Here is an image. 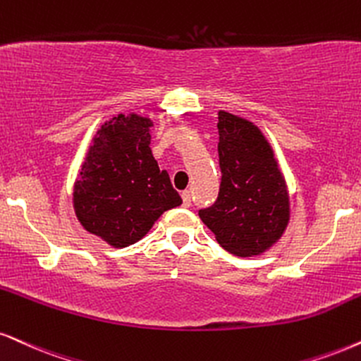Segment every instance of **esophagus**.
Returning <instances> with one entry per match:
<instances>
[{"instance_id":"esophagus-1","label":"esophagus","mask_w":361,"mask_h":361,"mask_svg":"<svg viewBox=\"0 0 361 361\" xmlns=\"http://www.w3.org/2000/svg\"><path fill=\"white\" fill-rule=\"evenodd\" d=\"M180 195H182V202H184V206L189 207L190 202H192V194H190V190H184Z\"/></svg>"}]
</instances>
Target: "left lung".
Returning a JSON list of instances; mask_svg holds the SVG:
<instances>
[{
  "label": "left lung",
  "instance_id": "1",
  "mask_svg": "<svg viewBox=\"0 0 361 361\" xmlns=\"http://www.w3.org/2000/svg\"><path fill=\"white\" fill-rule=\"evenodd\" d=\"M217 128L219 194L199 216L226 251L241 257L261 255L286 229V184L259 128L228 112H219Z\"/></svg>",
  "mask_w": 361,
  "mask_h": 361
}]
</instances>
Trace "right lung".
Instances as JSON below:
<instances>
[{
    "instance_id": "right-lung-1",
    "label": "right lung",
    "mask_w": 361,
    "mask_h": 361,
    "mask_svg": "<svg viewBox=\"0 0 361 361\" xmlns=\"http://www.w3.org/2000/svg\"><path fill=\"white\" fill-rule=\"evenodd\" d=\"M150 127L135 114L105 122L75 182L78 221L114 247L140 241L164 212L182 204L150 150Z\"/></svg>"
}]
</instances>
